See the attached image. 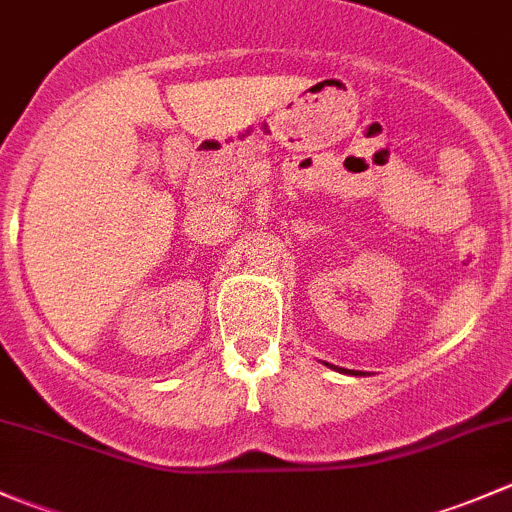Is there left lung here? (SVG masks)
<instances>
[{"label":"left lung","mask_w":512,"mask_h":512,"mask_svg":"<svg viewBox=\"0 0 512 512\" xmlns=\"http://www.w3.org/2000/svg\"><path fill=\"white\" fill-rule=\"evenodd\" d=\"M327 366H332V364H327ZM332 369H337V366H332ZM337 371H342V374H352V376L361 374V371H352V369H337Z\"/></svg>","instance_id":"8db88e82"}]
</instances>
